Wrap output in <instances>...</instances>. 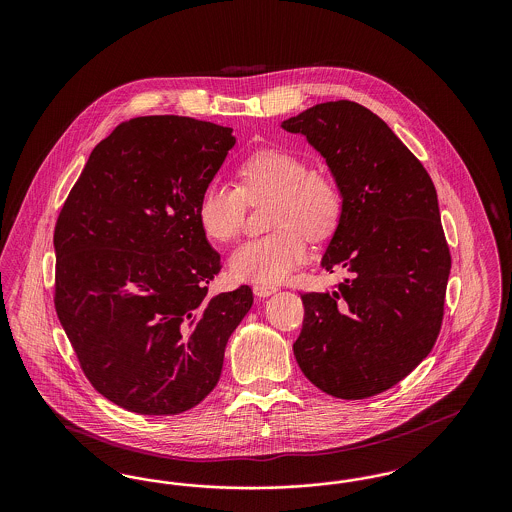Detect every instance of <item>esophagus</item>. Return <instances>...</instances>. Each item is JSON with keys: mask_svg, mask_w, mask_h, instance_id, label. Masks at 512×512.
Here are the masks:
<instances>
[{"mask_svg": "<svg viewBox=\"0 0 512 512\" xmlns=\"http://www.w3.org/2000/svg\"><path fill=\"white\" fill-rule=\"evenodd\" d=\"M276 290H278L276 286H268V284H255V286H253V293H255L257 297H268V295H272Z\"/></svg>", "mask_w": 512, "mask_h": 512, "instance_id": "esophagus-1", "label": "esophagus"}]
</instances>
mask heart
<instances>
[{"label":"heart","instance_id":"1","mask_svg":"<svg viewBox=\"0 0 512 512\" xmlns=\"http://www.w3.org/2000/svg\"><path fill=\"white\" fill-rule=\"evenodd\" d=\"M238 186L220 178L209 180L197 199V222L217 244L238 238L245 219V203L272 199L268 209L270 232L240 245L230 257V276L238 282L278 284L307 261L305 236L320 244L330 240L345 211L340 182L286 147H261L238 165Z\"/></svg>","mask_w":512,"mask_h":512}]
</instances>
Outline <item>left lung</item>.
Wrapping results in <instances>:
<instances>
[{
    "mask_svg": "<svg viewBox=\"0 0 512 512\" xmlns=\"http://www.w3.org/2000/svg\"><path fill=\"white\" fill-rule=\"evenodd\" d=\"M282 128L320 151L345 195L322 267L347 276L301 295L293 353L318 390L366 399L411 374L438 340L451 270L438 194L409 147L355 101L318 103Z\"/></svg>",
    "mask_w": 512,
    "mask_h": 512,
    "instance_id": "obj_1",
    "label": "left lung"
}]
</instances>
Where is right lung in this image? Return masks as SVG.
<instances>
[{
  "instance_id": "1",
  "label": "right lung",
  "mask_w": 512,
  "mask_h": 512,
  "mask_svg": "<svg viewBox=\"0 0 512 512\" xmlns=\"http://www.w3.org/2000/svg\"><path fill=\"white\" fill-rule=\"evenodd\" d=\"M236 144L232 128L176 115L121 122L55 222V311L78 365L126 411L178 414L217 386L249 286L209 297L220 255L197 199Z\"/></svg>"
}]
</instances>
